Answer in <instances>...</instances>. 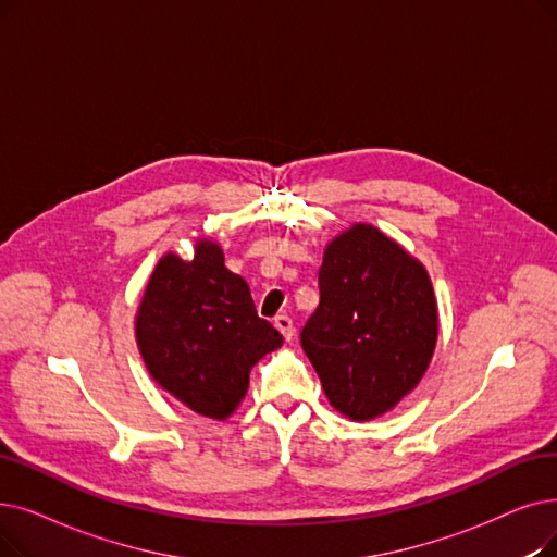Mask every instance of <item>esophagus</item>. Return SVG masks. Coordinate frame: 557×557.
<instances>
[{
	"mask_svg": "<svg viewBox=\"0 0 557 557\" xmlns=\"http://www.w3.org/2000/svg\"><path fill=\"white\" fill-rule=\"evenodd\" d=\"M275 327L282 332L286 342H292V338H294V321L292 319L284 317V313H280V317H275Z\"/></svg>",
	"mask_w": 557,
	"mask_h": 557,
	"instance_id": "34e87169",
	"label": "esophagus"
}]
</instances>
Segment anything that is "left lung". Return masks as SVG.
<instances>
[{
  "mask_svg": "<svg viewBox=\"0 0 557 557\" xmlns=\"http://www.w3.org/2000/svg\"><path fill=\"white\" fill-rule=\"evenodd\" d=\"M321 302L300 332L327 400L352 421L389 409L423 377L437 344V300L423 265L373 225L325 248Z\"/></svg>",
  "mask_w": 557,
  "mask_h": 557,
  "instance_id": "left-lung-1",
  "label": "left lung"
}]
</instances>
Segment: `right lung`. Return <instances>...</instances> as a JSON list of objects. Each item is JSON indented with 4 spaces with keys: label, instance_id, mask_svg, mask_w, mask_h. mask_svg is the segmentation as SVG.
Here are the masks:
<instances>
[{
    "label": "right lung",
    "instance_id": "1",
    "mask_svg": "<svg viewBox=\"0 0 557 557\" xmlns=\"http://www.w3.org/2000/svg\"><path fill=\"white\" fill-rule=\"evenodd\" d=\"M136 342L150 375L193 412L227 419L257 361L282 346L259 319L248 282L225 269L223 250L200 240L196 259L168 252L145 288Z\"/></svg>",
    "mask_w": 557,
    "mask_h": 557
}]
</instances>
